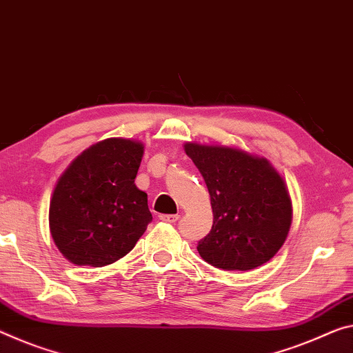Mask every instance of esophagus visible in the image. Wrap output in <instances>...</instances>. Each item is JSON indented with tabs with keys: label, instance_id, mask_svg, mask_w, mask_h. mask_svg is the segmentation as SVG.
Masks as SVG:
<instances>
[{
	"label": "esophagus",
	"instance_id": "34e87169",
	"mask_svg": "<svg viewBox=\"0 0 353 353\" xmlns=\"http://www.w3.org/2000/svg\"><path fill=\"white\" fill-rule=\"evenodd\" d=\"M178 218H180V214H159V219L164 221V222H176Z\"/></svg>",
	"mask_w": 353,
	"mask_h": 353
}]
</instances>
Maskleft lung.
Wrapping results in <instances>:
<instances>
[{
	"label": "left lung",
	"mask_w": 353,
	"mask_h": 353,
	"mask_svg": "<svg viewBox=\"0 0 353 353\" xmlns=\"http://www.w3.org/2000/svg\"><path fill=\"white\" fill-rule=\"evenodd\" d=\"M207 183L213 227L197 251L222 270L248 271L283 248L292 224V200L271 162L236 146L184 143Z\"/></svg>",
	"instance_id": "1"
}]
</instances>
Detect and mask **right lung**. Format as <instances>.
<instances>
[{
	"instance_id": "add662e5",
	"label": "right lung",
	"mask_w": 353,
	"mask_h": 353,
	"mask_svg": "<svg viewBox=\"0 0 353 353\" xmlns=\"http://www.w3.org/2000/svg\"><path fill=\"white\" fill-rule=\"evenodd\" d=\"M145 146L110 137L82 151L58 178L48 225L59 252L80 267H105L131 251L153 216L135 186Z\"/></svg>"
}]
</instances>
